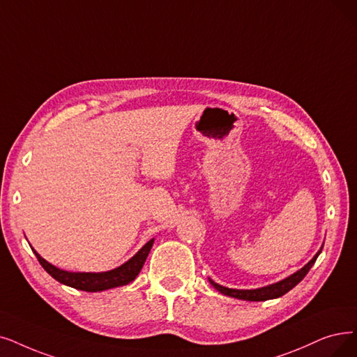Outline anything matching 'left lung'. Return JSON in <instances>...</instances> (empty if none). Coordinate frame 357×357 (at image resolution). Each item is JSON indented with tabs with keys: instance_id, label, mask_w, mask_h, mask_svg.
I'll return each mask as SVG.
<instances>
[{
	"instance_id": "8db88e82",
	"label": "left lung",
	"mask_w": 357,
	"mask_h": 357,
	"mask_svg": "<svg viewBox=\"0 0 357 357\" xmlns=\"http://www.w3.org/2000/svg\"><path fill=\"white\" fill-rule=\"evenodd\" d=\"M322 250V249H321ZM321 250L313 256L312 261H309L301 271H297L293 275H290L289 278L282 280L280 282L271 284V286L262 287V289H256V290H236V289H228V287H222L220 284L213 282L212 280H209V282L215 287L220 293L230 296V297H236V298H241V301H249V302H262V301H269V298H277L280 296H284L286 293H289L293 287H296L298 282H301L306 274L309 273V269L312 268V265L315 264L317 258L319 256Z\"/></svg>"
}]
</instances>
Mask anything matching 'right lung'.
Here are the masks:
<instances>
[{
    "mask_svg": "<svg viewBox=\"0 0 357 357\" xmlns=\"http://www.w3.org/2000/svg\"><path fill=\"white\" fill-rule=\"evenodd\" d=\"M152 245H153V238L149 240L130 261H127L124 265L116 269L107 271V273H68V271H63L60 268L48 264L44 258H40L33 249L32 250L36 255V258L42 265V268H44L52 278H55L61 284H66L68 287L93 293V291L114 289L119 286H126V284L132 282L136 278V275L140 273L142 266H144Z\"/></svg>",
    "mask_w": 357,
    "mask_h": 357,
    "instance_id": "add662e5",
    "label": "right lung"
}]
</instances>
